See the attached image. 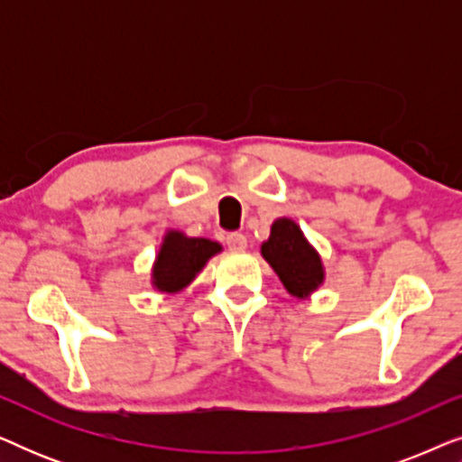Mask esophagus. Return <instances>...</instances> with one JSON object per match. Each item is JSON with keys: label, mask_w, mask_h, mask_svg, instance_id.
I'll list each match as a JSON object with an SVG mask.
<instances>
[{"label": "esophagus", "mask_w": 462, "mask_h": 462, "mask_svg": "<svg viewBox=\"0 0 462 462\" xmlns=\"http://www.w3.org/2000/svg\"><path fill=\"white\" fill-rule=\"evenodd\" d=\"M226 245H229V250L233 252H244L248 248V239H245L242 233H229V236H226Z\"/></svg>", "instance_id": "1"}]
</instances>
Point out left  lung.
<instances>
[{
    "label": "left lung",
    "mask_w": 462,
    "mask_h": 462,
    "mask_svg": "<svg viewBox=\"0 0 462 462\" xmlns=\"http://www.w3.org/2000/svg\"><path fill=\"white\" fill-rule=\"evenodd\" d=\"M261 254L296 299H309L324 283L326 271L319 252L292 218H277L271 225V236L263 242Z\"/></svg>",
    "instance_id": "8db88e82"
}]
</instances>
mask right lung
I'll return each mask as SVG.
<instances>
[{
    "mask_svg": "<svg viewBox=\"0 0 462 462\" xmlns=\"http://www.w3.org/2000/svg\"><path fill=\"white\" fill-rule=\"evenodd\" d=\"M223 250L218 242L206 237H189L182 231L170 229L157 252L151 283L157 292L176 294L191 283L206 263Z\"/></svg>",
    "mask_w": 462,
    "mask_h": 462,
    "instance_id": "obj_1",
    "label": "right lung"
}]
</instances>
